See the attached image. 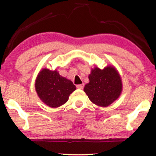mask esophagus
I'll return each instance as SVG.
<instances>
[{
	"label": "esophagus",
	"instance_id": "34e87169",
	"mask_svg": "<svg viewBox=\"0 0 156 156\" xmlns=\"http://www.w3.org/2000/svg\"><path fill=\"white\" fill-rule=\"evenodd\" d=\"M76 87H77V88H78V89H83V87H84V84H83V83H82V84H78V85L76 86Z\"/></svg>",
	"mask_w": 156,
	"mask_h": 156
}]
</instances>
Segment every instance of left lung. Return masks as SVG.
<instances>
[{
  "mask_svg": "<svg viewBox=\"0 0 156 156\" xmlns=\"http://www.w3.org/2000/svg\"><path fill=\"white\" fill-rule=\"evenodd\" d=\"M89 79V83L86 84L83 91L94 104L106 107L120 95L122 83L117 70L112 66L103 69H92Z\"/></svg>",
  "mask_w": 156,
  "mask_h": 156,
  "instance_id": "obj_1",
  "label": "left lung"
}]
</instances>
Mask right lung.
<instances>
[{
  "label": "right lung",
  "mask_w": 156,
  "mask_h": 156,
  "mask_svg": "<svg viewBox=\"0 0 156 156\" xmlns=\"http://www.w3.org/2000/svg\"><path fill=\"white\" fill-rule=\"evenodd\" d=\"M35 89L41 101L49 107L56 108L68 101L76 87L56 70L42 69L36 79Z\"/></svg>",
  "instance_id": "obj_1"
}]
</instances>
